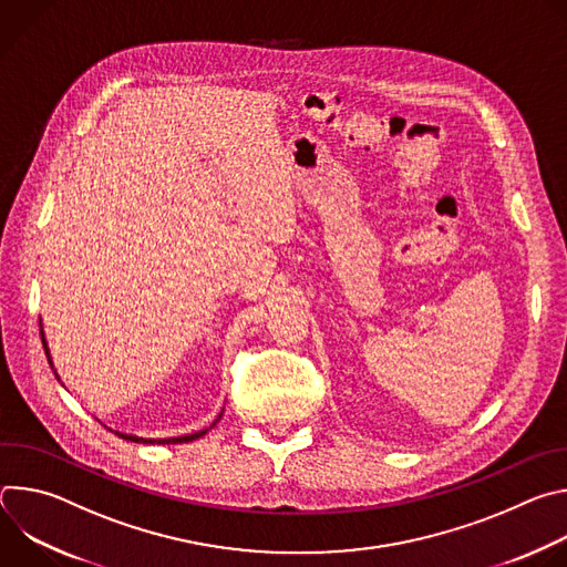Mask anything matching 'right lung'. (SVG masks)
<instances>
[{
  "mask_svg": "<svg viewBox=\"0 0 567 567\" xmlns=\"http://www.w3.org/2000/svg\"><path fill=\"white\" fill-rule=\"evenodd\" d=\"M40 334H42V346H44V352H47V357H49V363H53L51 361V352H49V346H47V339H44V330H42V326H40ZM221 413H224V409H221ZM221 413L217 415V420L208 426V429H204V431H197V433H190V435H179V437H164V440H152V437H136V435H127V433H118V431H114L118 437H123V440H130V442H138V444H184V442H193V440H199V437H204L219 420H221Z\"/></svg>",
  "mask_w": 567,
  "mask_h": 567,
  "instance_id": "right-lung-1",
  "label": "right lung"
}]
</instances>
